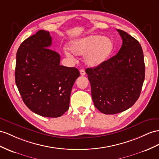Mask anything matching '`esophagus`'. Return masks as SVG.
<instances>
[{
  "label": "esophagus",
  "mask_w": 159,
  "mask_h": 159,
  "mask_svg": "<svg viewBox=\"0 0 159 159\" xmlns=\"http://www.w3.org/2000/svg\"><path fill=\"white\" fill-rule=\"evenodd\" d=\"M80 75L84 76V75H86V72H85L84 70H83V69H81V70H80Z\"/></svg>",
  "instance_id": "obj_1"
}]
</instances>
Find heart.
Segmentation results:
<instances>
[{"label": "heart", "mask_w": 159, "mask_h": 159, "mask_svg": "<svg viewBox=\"0 0 159 159\" xmlns=\"http://www.w3.org/2000/svg\"><path fill=\"white\" fill-rule=\"evenodd\" d=\"M69 49L75 55H84V62L89 67H97L103 63L113 50V42L109 38L100 35H91L73 40L69 43ZM64 54L69 58L74 56L68 49Z\"/></svg>", "instance_id": "b5f03b06"}]
</instances>
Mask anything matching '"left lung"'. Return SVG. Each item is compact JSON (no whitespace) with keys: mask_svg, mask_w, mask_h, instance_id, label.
I'll list each match as a JSON object with an SVG mask.
<instances>
[{"mask_svg":"<svg viewBox=\"0 0 159 159\" xmlns=\"http://www.w3.org/2000/svg\"><path fill=\"white\" fill-rule=\"evenodd\" d=\"M118 53L99 66L86 69L95 107L104 114H116L131 107L139 98L145 77L140 44L126 32Z\"/></svg>","mask_w":159,"mask_h":159,"instance_id":"1","label":"left lung"}]
</instances>
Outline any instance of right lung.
<instances>
[{
	"mask_svg": "<svg viewBox=\"0 0 159 159\" xmlns=\"http://www.w3.org/2000/svg\"><path fill=\"white\" fill-rule=\"evenodd\" d=\"M49 31L39 30L20 45L16 56L15 83L26 106L38 115L62 116L69 108L77 68L60 65V56L49 48Z\"/></svg>",
	"mask_w": 159,
	"mask_h": 159,
	"instance_id": "right-lung-1",
	"label": "right lung"
}]
</instances>
